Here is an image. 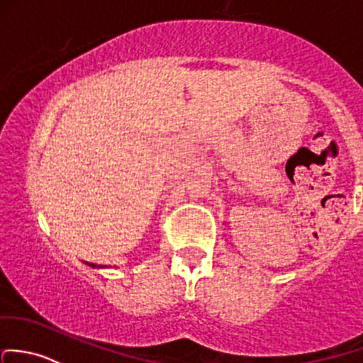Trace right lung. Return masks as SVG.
<instances>
[{"label":"right lung","instance_id":"1","mask_svg":"<svg viewBox=\"0 0 363 363\" xmlns=\"http://www.w3.org/2000/svg\"><path fill=\"white\" fill-rule=\"evenodd\" d=\"M86 266H90V268H94V269H102L104 268V266H101V264H91V262H85Z\"/></svg>","mask_w":363,"mask_h":363}]
</instances>
